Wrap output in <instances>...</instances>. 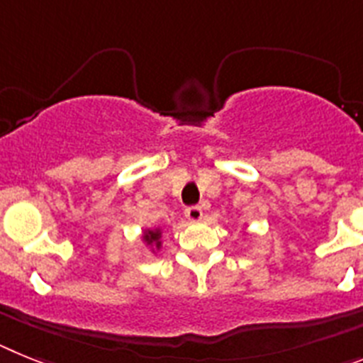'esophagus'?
<instances>
[{
	"mask_svg": "<svg viewBox=\"0 0 363 363\" xmlns=\"http://www.w3.org/2000/svg\"><path fill=\"white\" fill-rule=\"evenodd\" d=\"M184 216L186 219L191 220V223H199L201 219H203V208L201 206H190V208H186L184 210Z\"/></svg>",
	"mask_w": 363,
	"mask_h": 363,
	"instance_id": "1",
	"label": "esophagus"
}]
</instances>
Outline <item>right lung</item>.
Instances as JSON below:
<instances>
[{"instance_id":"1","label":"right lung","mask_w":363,"mask_h":363,"mask_svg":"<svg viewBox=\"0 0 363 363\" xmlns=\"http://www.w3.org/2000/svg\"><path fill=\"white\" fill-rule=\"evenodd\" d=\"M143 242L150 248L151 254H159L162 248V228L160 226H153V228H144L140 234Z\"/></svg>"}]
</instances>
